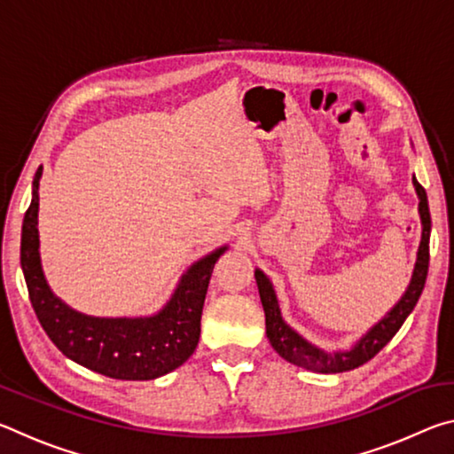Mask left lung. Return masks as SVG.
<instances>
[{
  "mask_svg": "<svg viewBox=\"0 0 454 454\" xmlns=\"http://www.w3.org/2000/svg\"><path fill=\"white\" fill-rule=\"evenodd\" d=\"M412 186L417 190L419 196V214H420V224H422V234H420V244L417 252V262H414L412 278L406 286L404 294L401 296L393 309H390L384 317L376 322L374 326L366 330L358 340L352 344L348 350H325L306 340L304 336L296 333L294 328L286 325V320L282 318L278 298H276L274 286L268 276L256 268L254 278L258 284V294L260 302H262V309L266 314V336L270 340L272 348L278 352V355L288 360V363L306 368V371L312 372H344L352 371V368H358L371 360L374 355L387 347L390 338H393L398 328L403 326V322L409 318V314L414 310L419 298L422 294V288H425L427 274H428V240H430V212H428V200L427 192L420 186L417 178H412Z\"/></svg>",
  "mask_w": 454,
  "mask_h": 454,
  "instance_id": "8db88e82",
  "label": "left lung"
}]
</instances>
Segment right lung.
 Returning a JSON list of instances; mask_svg holds the SVG:
<instances>
[{"mask_svg": "<svg viewBox=\"0 0 454 454\" xmlns=\"http://www.w3.org/2000/svg\"><path fill=\"white\" fill-rule=\"evenodd\" d=\"M42 172L40 166L21 226V270L35 317L50 340L74 363L118 380H153L182 366L198 347L210 276L228 246L196 260L156 314L107 318L78 312L53 294L43 276L37 232Z\"/></svg>", "mask_w": 454, "mask_h": 454, "instance_id": "1", "label": "right lung"}]
</instances>
